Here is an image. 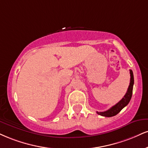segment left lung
<instances>
[{
    "label": "left lung",
    "mask_w": 148,
    "mask_h": 148,
    "mask_svg": "<svg viewBox=\"0 0 148 148\" xmlns=\"http://www.w3.org/2000/svg\"><path fill=\"white\" fill-rule=\"evenodd\" d=\"M130 83L127 91L126 92L125 95L124 96V97L119 103H117L115 106H112L110 109L107 110V111L100 112H97L98 114L106 117L114 116L116 115L117 114L120 112L121 110L123 108H125L128 103H129L132 98V95L133 85H134V75H133V72L131 69L130 70Z\"/></svg>",
    "instance_id": "left-lung-1"
}]
</instances>
